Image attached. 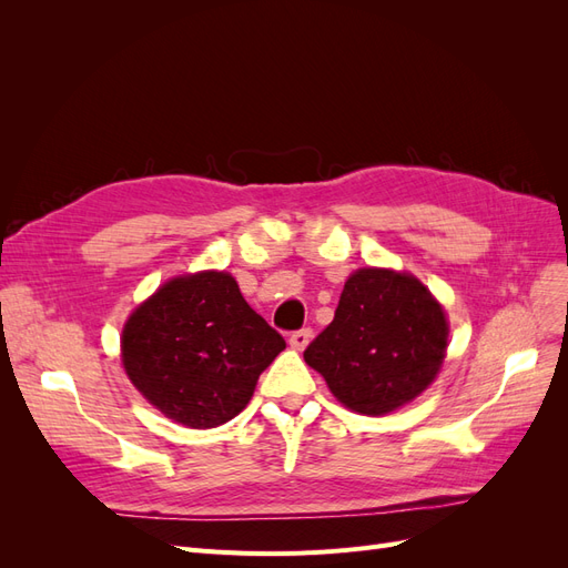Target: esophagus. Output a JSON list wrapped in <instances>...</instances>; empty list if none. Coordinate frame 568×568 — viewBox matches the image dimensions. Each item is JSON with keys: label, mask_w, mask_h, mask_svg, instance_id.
<instances>
[{"label": "esophagus", "mask_w": 568, "mask_h": 568, "mask_svg": "<svg viewBox=\"0 0 568 568\" xmlns=\"http://www.w3.org/2000/svg\"><path fill=\"white\" fill-rule=\"evenodd\" d=\"M313 341V329H301V332H294L291 334V338H288V343H291V348L294 351H305L307 348V343Z\"/></svg>", "instance_id": "34e87169"}]
</instances>
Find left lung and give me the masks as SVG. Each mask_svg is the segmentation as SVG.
Here are the masks:
<instances>
[{"label":"left lung","instance_id":"obj_1","mask_svg":"<svg viewBox=\"0 0 568 568\" xmlns=\"http://www.w3.org/2000/svg\"><path fill=\"white\" fill-rule=\"evenodd\" d=\"M448 338L445 307L422 280L367 265L343 284L332 324L303 357L343 407L382 417L436 382Z\"/></svg>","mask_w":568,"mask_h":568}]
</instances>
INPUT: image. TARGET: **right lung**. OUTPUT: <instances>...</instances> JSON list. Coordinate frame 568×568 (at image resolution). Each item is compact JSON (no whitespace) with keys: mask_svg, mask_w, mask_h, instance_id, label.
I'll use <instances>...</instances> for the list:
<instances>
[{"mask_svg":"<svg viewBox=\"0 0 568 568\" xmlns=\"http://www.w3.org/2000/svg\"><path fill=\"white\" fill-rule=\"evenodd\" d=\"M284 348L225 270L168 280L134 307L120 334V363L132 386L186 428L234 419Z\"/></svg>","mask_w":568,"mask_h":568,"instance_id":"obj_1","label":"right lung"}]
</instances>
